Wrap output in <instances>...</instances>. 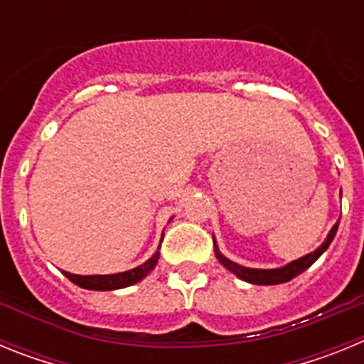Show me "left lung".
Instances as JSON below:
<instances>
[{
	"mask_svg": "<svg viewBox=\"0 0 364 364\" xmlns=\"http://www.w3.org/2000/svg\"><path fill=\"white\" fill-rule=\"evenodd\" d=\"M337 228H339V222H337L336 226L332 228V231L328 233L326 240L321 244V247H317L314 253H308L306 257H301V259L294 260V262H290V264L284 266V268H277V269L244 268V266L235 264V262H231L230 259H226V257L222 255V253L217 250V244L213 242L215 244V255H217V259L220 260V264L224 266V268L230 269L231 273H235V275H237L239 279H242V281L252 282V284H281V282H288V281H291V279L297 277V275H301L304 269L310 268L315 260L319 259V257L326 252V247L332 244L333 237H336Z\"/></svg>",
	"mask_w": 364,
	"mask_h": 364,
	"instance_id": "left-lung-1",
	"label": "left lung"
}]
</instances>
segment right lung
Wrapping results in <instances>:
<instances>
[{"mask_svg": "<svg viewBox=\"0 0 364 364\" xmlns=\"http://www.w3.org/2000/svg\"><path fill=\"white\" fill-rule=\"evenodd\" d=\"M159 250H156V253H154L149 260H146V262L138 266V268L129 269V272L112 273V275H74V273L69 272L63 273H65V277L69 279L70 282H74V284L80 286V288H85V290H118V288H125V286H131L134 284V282L142 281L147 273L156 266V262H159Z\"/></svg>", "mask_w": 364, "mask_h": 364, "instance_id": "obj_1", "label": "right lung"}]
</instances>
